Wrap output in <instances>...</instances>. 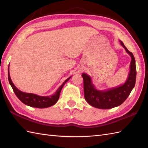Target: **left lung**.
Instances as JSON below:
<instances>
[{
    "mask_svg": "<svg viewBox=\"0 0 148 148\" xmlns=\"http://www.w3.org/2000/svg\"><path fill=\"white\" fill-rule=\"evenodd\" d=\"M121 46L131 56L130 71L126 82L123 85L106 91H100L95 88L91 78L86 74H83L84 81V98L87 102L96 108L108 109L122 104L130 95L135 86L136 81V60L132 53L129 51L122 41Z\"/></svg>",
    "mask_w": 148,
    "mask_h": 148,
    "instance_id": "obj_1",
    "label": "left lung"
}]
</instances>
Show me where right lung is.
<instances>
[{"instance_id": "obj_1", "label": "right lung", "mask_w": 148, "mask_h": 148, "mask_svg": "<svg viewBox=\"0 0 148 148\" xmlns=\"http://www.w3.org/2000/svg\"><path fill=\"white\" fill-rule=\"evenodd\" d=\"M71 77H69L68 79H67L65 81V82L58 88V89L55 92L54 95L52 96H48V97H42V96L37 95L36 94L22 92L20 90H19L18 88H16V87L14 86V84L12 83V81L11 79L10 75H9V71L8 69L9 82L10 83L12 88L14 92L15 93V95H16L18 98L20 99L23 103H25V104L29 106L30 107H33V108H48V107L52 106L54 105L55 103H56V102L58 101V100L59 99L60 94L61 90L62 89L63 86H64L65 83L67 82L68 80H69Z\"/></svg>"}]
</instances>
